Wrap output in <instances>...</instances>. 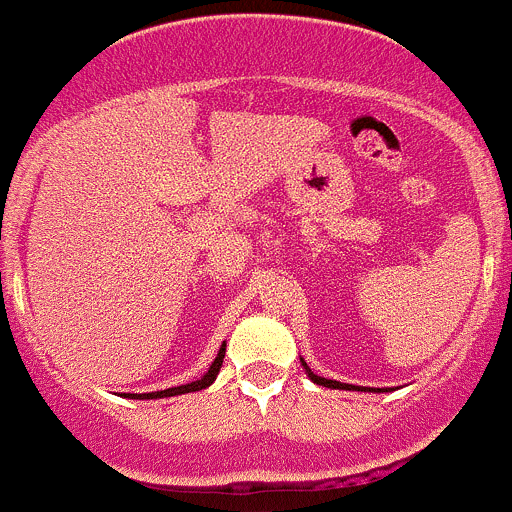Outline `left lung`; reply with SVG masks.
<instances>
[{"label": "left lung", "mask_w": 512, "mask_h": 512, "mask_svg": "<svg viewBox=\"0 0 512 512\" xmlns=\"http://www.w3.org/2000/svg\"><path fill=\"white\" fill-rule=\"evenodd\" d=\"M302 366H304V369H307L309 379H312L314 384H319V386H329V389H347V391H352V389H354L352 384H339V381H332V379H324V376H317V374H314L312 369H309L307 361H302Z\"/></svg>", "instance_id": "8db88e82"}]
</instances>
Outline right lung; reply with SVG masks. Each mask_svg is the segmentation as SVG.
Segmentation results:
<instances>
[{
    "label": "right lung",
    "mask_w": 512,
    "mask_h": 512,
    "mask_svg": "<svg viewBox=\"0 0 512 512\" xmlns=\"http://www.w3.org/2000/svg\"><path fill=\"white\" fill-rule=\"evenodd\" d=\"M223 359H225V344L220 347L218 356H215V361L210 364L208 374H205L203 379L193 381V384L173 386V389H165V391H153V394H128V396H133V399H163V396H178V394H190V391H200V389H205V386L213 384L215 376H218V371H220V366H223Z\"/></svg>",
    "instance_id": "1"
}]
</instances>
